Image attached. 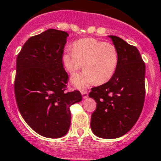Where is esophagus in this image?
<instances>
[{
  "mask_svg": "<svg viewBox=\"0 0 161 161\" xmlns=\"http://www.w3.org/2000/svg\"><path fill=\"white\" fill-rule=\"evenodd\" d=\"M81 94H82L83 98H87L88 97V92L87 91H81Z\"/></svg>",
  "mask_w": 161,
  "mask_h": 161,
  "instance_id": "1",
  "label": "esophagus"
}]
</instances>
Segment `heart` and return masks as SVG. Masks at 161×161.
<instances>
[{
  "label": "heart",
  "mask_w": 161,
  "mask_h": 161,
  "mask_svg": "<svg viewBox=\"0 0 161 161\" xmlns=\"http://www.w3.org/2000/svg\"><path fill=\"white\" fill-rule=\"evenodd\" d=\"M61 59L64 69L69 74L84 66L82 72L71 77L73 85L82 89L96 82L105 84L110 80L117 68L119 56L114 45L87 38L74 42L72 50L66 49Z\"/></svg>",
  "instance_id": "1"
}]
</instances>
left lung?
<instances>
[{
	"label": "left lung",
	"instance_id": "1",
	"mask_svg": "<svg viewBox=\"0 0 161 161\" xmlns=\"http://www.w3.org/2000/svg\"><path fill=\"white\" fill-rule=\"evenodd\" d=\"M119 56L117 68L107 83L92 87L89 97L97 105L91 128L100 138L125 135L138 120L145 100V64L136 46L110 36Z\"/></svg>",
	"mask_w": 161,
	"mask_h": 161
}]
</instances>
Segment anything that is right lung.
Segmentation results:
<instances>
[{
	"mask_svg": "<svg viewBox=\"0 0 161 161\" xmlns=\"http://www.w3.org/2000/svg\"><path fill=\"white\" fill-rule=\"evenodd\" d=\"M68 33L48 29L29 38L17 57L14 94L26 123L47 138H59L70 125L69 106L80 102V92H68V74L62 54Z\"/></svg>",
	"mask_w": 161,
	"mask_h": 161,
	"instance_id": "add662e5",
	"label": "right lung"
}]
</instances>
